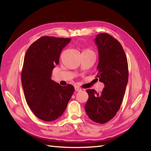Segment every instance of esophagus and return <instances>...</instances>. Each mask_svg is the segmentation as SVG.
I'll return each instance as SVG.
<instances>
[{
    "mask_svg": "<svg viewBox=\"0 0 151 151\" xmlns=\"http://www.w3.org/2000/svg\"><path fill=\"white\" fill-rule=\"evenodd\" d=\"M75 91H82V89L80 88L79 87H78V86H75Z\"/></svg>",
    "mask_w": 151,
    "mask_h": 151,
    "instance_id": "34e87169",
    "label": "esophagus"
}]
</instances>
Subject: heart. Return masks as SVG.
Returning a JSON list of instances; mask_svg holds the SVG:
<instances>
[{
  "instance_id": "heart-1",
  "label": "heart",
  "mask_w": 151,
  "mask_h": 151,
  "mask_svg": "<svg viewBox=\"0 0 151 151\" xmlns=\"http://www.w3.org/2000/svg\"><path fill=\"white\" fill-rule=\"evenodd\" d=\"M89 52H93V51L90 49H86L83 51V53H89Z\"/></svg>"
}]
</instances>
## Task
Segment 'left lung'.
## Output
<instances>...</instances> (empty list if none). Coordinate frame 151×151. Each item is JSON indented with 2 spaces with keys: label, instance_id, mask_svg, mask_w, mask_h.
Wrapping results in <instances>:
<instances>
[{
  "label": "left lung",
  "instance_id": "8db88e82",
  "mask_svg": "<svg viewBox=\"0 0 151 151\" xmlns=\"http://www.w3.org/2000/svg\"><path fill=\"white\" fill-rule=\"evenodd\" d=\"M99 52L97 80L103 82L101 93L94 89L86 90L89 95L85 110L95 123L104 124L113 118L123 101L129 79V68L123 47L114 37L106 33L95 38Z\"/></svg>",
  "mask_w": 151,
  "mask_h": 151
}]
</instances>
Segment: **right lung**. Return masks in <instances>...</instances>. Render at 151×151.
I'll list each match as a JSON object with an SVG mask.
<instances>
[{"mask_svg":"<svg viewBox=\"0 0 151 151\" xmlns=\"http://www.w3.org/2000/svg\"><path fill=\"white\" fill-rule=\"evenodd\" d=\"M70 40L43 36L25 54L21 73L25 99L34 115L45 121H54L63 114L75 91L73 86H62L51 79L61 51Z\"/></svg>","mask_w":151,"mask_h":151,"instance_id":"add662e5","label":"right lung"}]
</instances>
